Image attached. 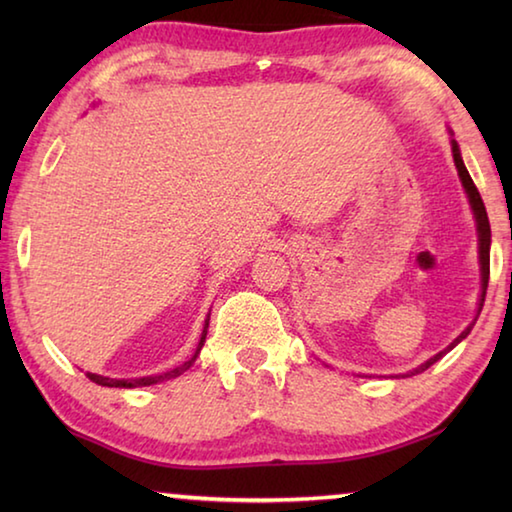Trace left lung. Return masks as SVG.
<instances>
[{
  "instance_id": "left-lung-1",
  "label": "left lung",
  "mask_w": 512,
  "mask_h": 512,
  "mask_svg": "<svg viewBox=\"0 0 512 512\" xmlns=\"http://www.w3.org/2000/svg\"><path fill=\"white\" fill-rule=\"evenodd\" d=\"M452 153H454V164H456V169H458V178H461V183H463V187H465V194H467V198H470V205H472V212H474V219H476V232H479V264H481V298H479V311H476V318H479V314H481V309H483V300H485V289H488V277H490V221H488V212H485V205H483V201H481V194H479V189H476V185L472 183V178H470V173H467V169H465V164H463V158H461V151H458V144H456V140H452ZM476 318H474V323H476ZM474 323L465 329V332H461V336H458V339L449 345L447 350H443V352H438L436 357H431L429 361H424L422 366H418L415 370H411L409 375H418V372H422V370H427L429 366H433V363H436L440 357H443L445 352H449L454 348V345H458L461 343L467 334H470V329L474 327Z\"/></svg>"
}]
</instances>
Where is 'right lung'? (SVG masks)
Returning <instances> with one entry per match:
<instances>
[{
    "instance_id": "1",
    "label": "right lung",
    "mask_w": 512,
    "mask_h": 512,
    "mask_svg": "<svg viewBox=\"0 0 512 512\" xmlns=\"http://www.w3.org/2000/svg\"><path fill=\"white\" fill-rule=\"evenodd\" d=\"M207 327H210V316L205 318V327H203V334H201V341H198V348L192 354V359H187L185 363H180L178 368L167 370V372H160V375H149V377H135V379H110V377H101V375H94V372H88V379L94 381V384L99 386H110V388H137V386H151V384H160V381H167L173 379L178 375H183L185 370L192 368V363L196 361L198 352H201L203 343H205V336H207Z\"/></svg>"
}]
</instances>
